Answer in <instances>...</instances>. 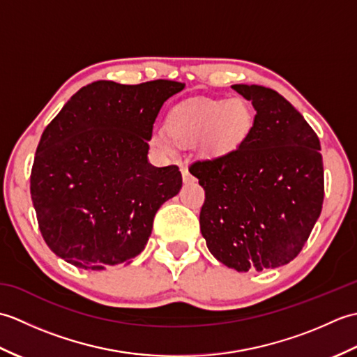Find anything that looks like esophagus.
I'll return each mask as SVG.
<instances>
[{
    "label": "esophagus",
    "mask_w": 357,
    "mask_h": 357,
    "mask_svg": "<svg viewBox=\"0 0 357 357\" xmlns=\"http://www.w3.org/2000/svg\"><path fill=\"white\" fill-rule=\"evenodd\" d=\"M181 173H183L184 183H190V181H193V176L190 174V172L187 170V167H181Z\"/></svg>",
    "instance_id": "esophagus-1"
}]
</instances>
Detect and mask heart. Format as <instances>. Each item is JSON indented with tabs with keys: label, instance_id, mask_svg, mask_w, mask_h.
Wrapping results in <instances>:
<instances>
[{
	"label": "heart",
	"instance_id": "obj_1",
	"mask_svg": "<svg viewBox=\"0 0 357 357\" xmlns=\"http://www.w3.org/2000/svg\"><path fill=\"white\" fill-rule=\"evenodd\" d=\"M252 127L253 112L244 100H201L174 107L165 121L167 135L156 132L151 142L159 151L169 153L172 141H199L204 155L225 156L244 144Z\"/></svg>",
	"mask_w": 357,
	"mask_h": 357
}]
</instances>
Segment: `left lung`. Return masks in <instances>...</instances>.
Returning a JSON list of instances; mask_svg holds the SVG:
<instances>
[{
	"label": "left lung",
	"mask_w": 357,
	"mask_h": 357,
	"mask_svg": "<svg viewBox=\"0 0 357 357\" xmlns=\"http://www.w3.org/2000/svg\"><path fill=\"white\" fill-rule=\"evenodd\" d=\"M231 87L252 101L256 115L236 151L188 167L206 192L201 233L210 253L227 267L276 268L299 255L321 215V142L275 90Z\"/></svg>",
	"instance_id": "left-lung-1"
}]
</instances>
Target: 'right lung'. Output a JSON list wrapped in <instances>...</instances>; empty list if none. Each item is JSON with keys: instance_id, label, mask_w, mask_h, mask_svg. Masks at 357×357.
Instances as JSON below:
<instances>
[{"instance_id": "right-lung-1", "label": "right lung", "mask_w": 357, "mask_h": 357, "mask_svg": "<svg viewBox=\"0 0 357 357\" xmlns=\"http://www.w3.org/2000/svg\"><path fill=\"white\" fill-rule=\"evenodd\" d=\"M185 84L95 81L41 135L30 173L38 225L53 253L78 268L130 264L153 218L183 187L176 165L147 161L162 104Z\"/></svg>"}]
</instances>
